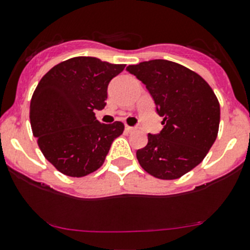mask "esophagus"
<instances>
[{
  "label": "esophagus",
  "instance_id": "1",
  "mask_svg": "<svg viewBox=\"0 0 250 250\" xmlns=\"http://www.w3.org/2000/svg\"><path fill=\"white\" fill-rule=\"evenodd\" d=\"M134 129H135L134 127H130V125H125V132H127V133H132Z\"/></svg>",
  "mask_w": 250,
  "mask_h": 250
}]
</instances>
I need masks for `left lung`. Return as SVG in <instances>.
I'll return each instance as SVG.
<instances>
[{
    "mask_svg": "<svg viewBox=\"0 0 250 250\" xmlns=\"http://www.w3.org/2000/svg\"><path fill=\"white\" fill-rule=\"evenodd\" d=\"M127 71L146 85L162 120L159 135L147 134L137 151L144 171L159 179L181 178L200 164L216 140L220 104L198 73L167 60H152Z\"/></svg>",
    "mask_w": 250,
    "mask_h": 250,
    "instance_id": "8db88e82",
    "label": "left lung"
}]
</instances>
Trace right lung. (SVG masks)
<instances>
[{
  "label": "right lung",
  "mask_w": 250,
  "mask_h": 250,
  "mask_svg": "<svg viewBox=\"0 0 250 250\" xmlns=\"http://www.w3.org/2000/svg\"><path fill=\"white\" fill-rule=\"evenodd\" d=\"M125 64L95 57L69 58L41 78L30 103V125L39 147L57 171L84 177L100 168L111 144L125 130L122 122L100 123L111 79Z\"/></svg>",
  "instance_id": "right-lung-1"
}]
</instances>
